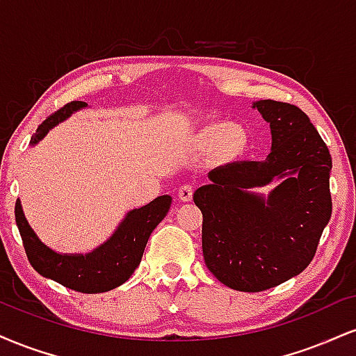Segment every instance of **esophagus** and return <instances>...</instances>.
Returning <instances> with one entry per match:
<instances>
[{"label":"esophagus","instance_id":"esophagus-1","mask_svg":"<svg viewBox=\"0 0 356 356\" xmlns=\"http://www.w3.org/2000/svg\"><path fill=\"white\" fill-rule=\"evenodd\" d=\"M192 195H194V186H191V184H186V186H182L181 189H179V199H181L182 202H191Z\"/></svg>","mask_w":356,"mask_h":356}]
</instances>
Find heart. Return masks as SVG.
Instances as JSON below:
<instances>
[{
	"label": "heart",
	"instance_id": "b5f03b06",
	"mask_svg": "<svg viewBox=\"0 0 356 356\" xmlns=\"http://www.w3.org/2000/svg\"><path fill=\"white\" fill-rule=\"evenodd\" d=\"M192 140L201 150L216 149L220 161H234L246 152L249 145L246 129L224 120H209L202 124Z\"/></svg>",
	"mask_w": 356,
	"mask_h": 356
}]
</instances>
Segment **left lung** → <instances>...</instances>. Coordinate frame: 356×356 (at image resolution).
<instances>
[{"label": "left lung", "instance_id": "8db88e82", "mask_svg": "<svg viewBox=\"0 0 356 356\" xmlns=\"http://www.w3.org/2000/svg\"><path fill=\"white\" fill-rule=\"evenodd\" d=\"M254 107L273 136L266 161L218 167L194 202L202 212V254L222 284L246 293L300 275L312 263L332 218V155L296 105L259 100ZM285 181L268 201L250 192L273 178Z\"/></svg>", "mask_w": 356, "mask_h": 356}]
</instances>
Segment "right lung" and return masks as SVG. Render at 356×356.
I'll list each match as a JSON object with an SVG mask.
<instances>
[{"instance_id": "1", "label": "right lung", "mask_w": 356, "mask_h": 356, "mask_svg": "<svg viewBox=\"0 0 356 356\" xmlns=\"http://www.w3.org/2000/svg\"><path fill=\"white\" fill-rule=\"evenodd\" d=\"M85 105H87L85 102H70L44 118L31 137V144L42 140L48 130ZM170 202H172L170 195H161L140 209L130 211L124 222L118 226L115 234L99 249L85 256L56 254L50 248L44 246L36 238L33 229L28 226L19 201L15 204V219L22 234L24 252L35 271L73 291L93 295V293L110 291L124 284L132 276V273L140 264L147 241L157 224L169 212Z\"/></svg>"}]
</instances>
